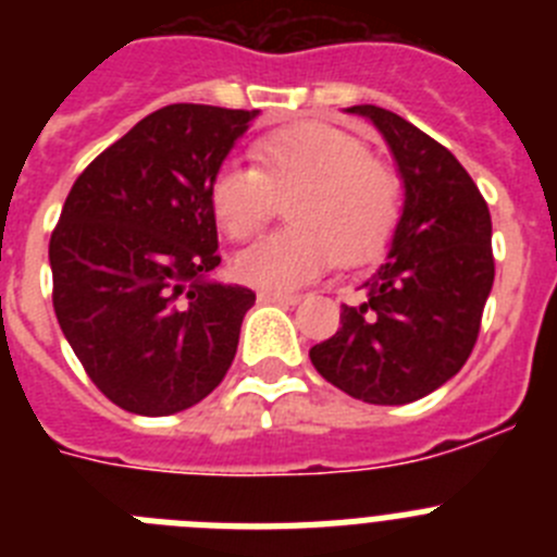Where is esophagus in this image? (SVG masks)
<instances>
[{"mask_svg":"<svg viewBox=\"0 0 557 557\" xmlns=\"http://www.w3.org/2000/svg\"><path fill=\"white\" fill-rule=\"evenodd\" d=\"M259 301L262 304H287V307H295V304L301 301V295L278 293V289H259Z\"/></svg>","mask_w":557,"mask_h":557,"instance_id":"34e87169","label":"esophagus"}]
</instances>
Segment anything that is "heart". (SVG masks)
Returning <instances> with one entry per match:
<instances>
[{"label": "heart", "instance_id": "1", "mask_svg": "<svg viewBox=\"0 0 557 557\" xmlns=\"http://www.w3.org/2000/svg\"><path fill=\"white\" fill-rule=\"evenodd\" d=\"M256 166L228 159L209 181V206L231 239H248L287 198L293 225L234 259L236 275L262 289H295L326 273L373 262L396 234L401 181L368 147L326 122L278 127L253 145Z\"/></svg>", "mask_w": 557, "mask_h": 557}]
</instances>
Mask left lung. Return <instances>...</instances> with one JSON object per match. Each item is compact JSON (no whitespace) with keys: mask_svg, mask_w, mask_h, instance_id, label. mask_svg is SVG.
I'll return each instance as SVG.
<instances>
[{"mask_svg":"<svg viewBox=\"0 0 557 557\" xmlns=\"http://www.w3.org/2000/svg\"><path fill=\"white\" fill-rule=\"evenodd\" d=\"M393 152L405 206L387 259L343 307L334 337L309 348L326 382L368 405H410L469 359L494 287L491 211L460 161L398 113L351 106Z\"/></svg>","mask_w":557,"mask_h":557,"instance_id":"8db88e82","label":"left lung"}]
</instances>
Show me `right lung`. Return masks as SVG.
I'll list each match as a JSON object with an SVG mask.
<instances>
[{
	"mask_svg": "<svg viewBox=\"0 0 557 557\" xmlns=\"http://www.w3.org/2000/svg\"><path fill=\"white\" fill-rule=\"evenodd\" d=\"M259 111L178 102L102 150L63 203L52 307L88 379L136 416L203 401L234 362L256 295L220 264L209 181Z\"/></svg>",
	"mask_w": 557,
	"mask_h": 557,
	"instance_id": "right-lung-1",
	"label": "right lung"
}]
</instances>
